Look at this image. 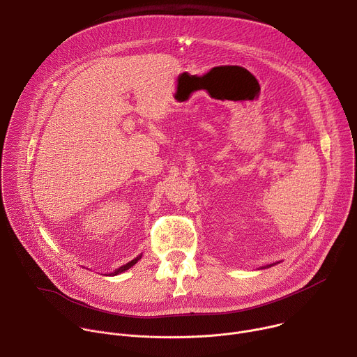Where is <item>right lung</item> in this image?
Masks as SVG:
<instances>
[{"instance_id": "obj_1", "label": "right lung", "mask_w": 357, "mask_h": 357, "mask_svg": "<svg viewBox=\"0 0 357 357\" xmlns=\"http://www.w3.org/2000/svg\"><path fill=\"white\" fill-rule=\"evenodd\" d=\"M141 257H142V256H138V257H135V259H134V260H131V261H128V263H127V264H124V266H123V267H120V268H117V270H116V271H114V273H112V274H109V275H112V277H113V275H117V274H121V273H124V271H126V270H128V268H131V267H132V266H134V264H137V261H138V260H139V259H141Z\"/></svg>"}]
</instances>
